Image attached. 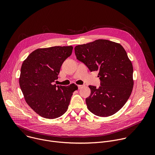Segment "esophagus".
Listing matches in <instances>:
<instances>
[{"mask_svg":"<svg viewBox=\"0 0 155 155\" xmlns=\"http://www.w3.org/2000/svg\"><path fill=\"white\" fill-rule=\"evenodd\" d=\"M84 86L83 85H81V84H80V85H78V89L80 90V89H81V87H83Z\"/></svg>","mask_w":155,"mask_h":155,"instance_id":"34e87169","label":"esophagus"}]
</instances>
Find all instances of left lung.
Segmentation results:
<instances>
[{"instance_id": "left-lung-1", "label": "left lung", "mask_w": 155, "mask_h": 155, "mask_svg": "<svg viewBox=\"0 0 155 155\" xmlns=\"http://www.w3.org/2000/svg\"><path fill=\"white\" fill-rule=\"evenodd\" d=\"M74 50L77 59L91 72L99 71L101 86H89L88 110L102 117L116 114L128 100L134 86L133 67L126 51L120 43L104 39L77 45Z\"/></svg>"}]
</instances>
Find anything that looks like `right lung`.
I'll return each instance as SVG.
<instances>
[{
  "mask_svg": "<svg viewBox=\"0 0 155 155\" xmlns=\"http://www.w3.org/2000/svg\"><path fill=\"white\" fill-rule=\"evenodd\" d=\"M72 46L38 48L23 61L19 83L29 107L41 117L54 119L68 108L75 84H53L64 61L72 54Z\"/></svg>",
  "mask_w": 155,
  "mask_h": 155,
  "instance_id": "1",
  "label": "right lung"
}]
</instances>
